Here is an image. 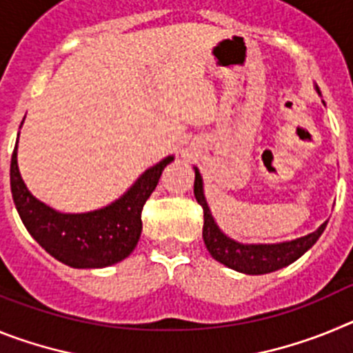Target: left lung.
<instances>
[{
    "instance_id": "8db88e82",
    "label": "left lung",
    "mask_w": 353,
    "mask_h": 353,
    "mask_svg": "<svg viewBox=\"0 0 353 353\" xmlns=\"http://www.w3.org/2000/svg\"><path fill=\"white\" fill-rule=\"evenodd\" d=\"M194 196L196 201L203 207V240L212 258L230 267V269L244 274H252V276L274 272V270L283 269L286 265L299 260L307 249L313 248V244L320 239V235H322L327 226L325 221L316 232L301 236L297 240H292V242L244 245L235 242V240L228 239L217 228V224L214 223V217H212L207 201H205L203 182H201V174H199L198 170H196L194 179Z\"/></svg>"
}]
</instances>
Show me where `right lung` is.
<instances>
[{"label":"right lung","instance_id":"1","mask_svg":"<svg viewBox=\"0 0 353 353\" xmlns=\"http://www.w3.org/2000/svg\"><path fill=\"white\" fill-rule=\"evenodd\" d=\"M166 157L139 176L118 201L88 214H60L30 194L17 168V145L10 161V189L21 221L46 251L74 269H102L125 260L141 236V212L154 192Z\"/></svg>","mask_w":353,"mask_h":353}]
</instances>
